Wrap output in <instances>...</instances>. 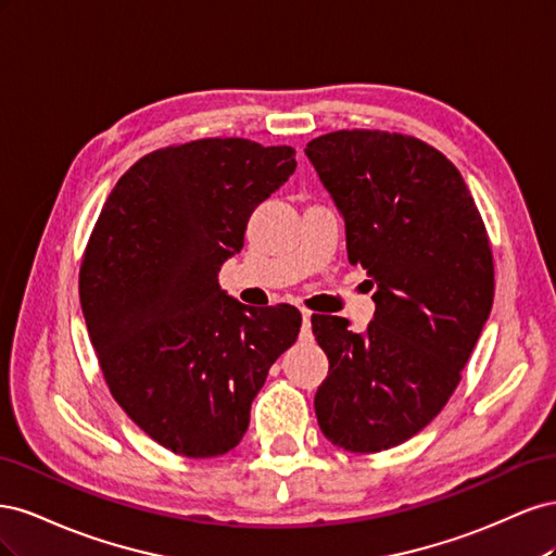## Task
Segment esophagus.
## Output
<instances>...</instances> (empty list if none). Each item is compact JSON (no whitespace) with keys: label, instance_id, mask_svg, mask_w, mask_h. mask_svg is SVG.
<instances>
[{"label":"esophagus","instance_id":"34e87169","mask_svg":"<svg viewBox=\"0 0 556 556\" xmlns=\"http://www.w3.org/2000/svg\"><path fill=\"white\" fill-rule=\"evenodd\" d=\"M301 319H304V325H301V341H313L311 313H308V311H301Z\"/></svg>","mask_w":556,"mask_h":556}]
</instances>
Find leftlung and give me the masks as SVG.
<instances>
[{
	"label": "left lung",
	"mask_w": 556,
	"mask_h": 556,
	"mask_svg": "<svg viewBox=\"0 0 556 556\" xmlns=\"http://www.w3.org/2000/svg\"><path fill=\"white\" fill-rule=\"evenodd\" d=\"M345 220L350 264L376 290L366 331L313 315L329 359L315 415L327 441L380 452L443 410L494 301L492 248L462 174L425 141L341 129L306 146Z\"/></svg>",
	"instance_id": "left-lung-1"
}]
</instances>
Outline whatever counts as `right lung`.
Returning <instances> with one entry per match:
<instances>
[{"label":"right lung","instance_id":"right-lung-1","mask_svg":"<svg viewBox=\"0 0 556 556\" xmlns=\"http://www.w3.org/2000/svg\"><path fill=\"white\" fill-rule=\"evenodd\" d=\"M296 169L294 148L201 139L141 157L115 182L80 266V308L113 399L162 447H237L294 306L248 308L217 285L248 217Z\"/></svg>","mask_w":556,"mask_h":556}]
</instances>
